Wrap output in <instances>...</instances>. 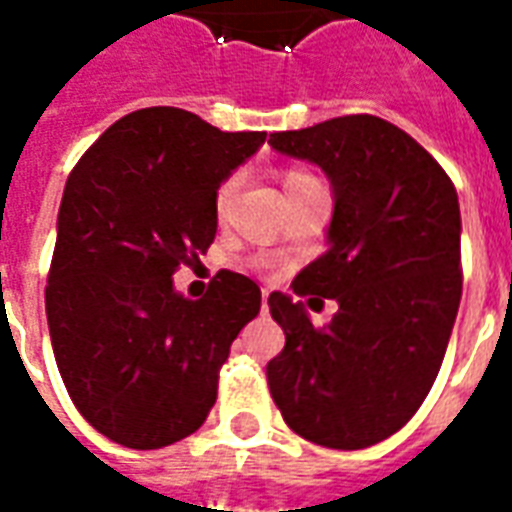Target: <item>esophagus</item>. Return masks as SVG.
<instances>
[{"label": "esophagus", "mask_w": 512, "mask_h": 512, "mask_svg": "<svg viewBox=\"0 0 512 512\" xmlns=\"http://www.w3.org/2000/svg\"><path fill=\"white\" fill-rule=\"evenodd\" d=\"M260 301H263V312H268V290H263V296H260Z\"/></svg>", "instance_id": "1"}]
</instances>
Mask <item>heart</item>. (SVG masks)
I'll use <instances>...</instances> for the list:
<instances>
[{
  "label": "heart",
  "mask_w": 512,
  "mask_h": 512,
  "mask_svg": "<svg viewBox=\"0 0 512 512\" xmlns=\"http://www.w3.org/2000/svg\"><path fill=\"white\" fill-rule=\"evenodd\" d=\"M304 178H312V175L301 172V169H290L288 178H285V186H290V183H296V180H304ZM235 189H238V175L227 178L222 186H219V191H216V211L224 213V208H227V202H230V197H233Z\"/></svg>",
  "instance_id": "heart-1"
}]
</instances>
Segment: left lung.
<instances>
[{"label":"left lung","instance_id":"1","mask_svg":"<svg viewBox=\"0 0 512 512\" xmlns=\"http://www.w3.org/2000/svg\"><path fill=\"white\" fill-rule=\"evenodd\" d=\"M268 145L332 183L329 249L293 290L340 307L315 329L301 301L268 296L285 332L268 389L301 439L365 450L403 428L439 376L463 288L458 194L439 161L381 117H334Z\"/></svg>","mask_w":512,"mask_h":512}]
</instances>
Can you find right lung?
<instances>
[{
    "mask_svg": "<svg viewBox=\"0 0 512 512\" xmlns=\"http://www.w3.org/2000/svg\"><path fill=\"white\" fill-rule=\"evenodd\" d=\"M266 131H219L175 106L109 126L73 167L46 285L51 348L82 417L131 450L200 428L260 288L219 271L202 299L172 285L216 235V189Z\"/></svg>",
    "mask_w": 512,
    "mask_h": 512,
    "instance_id": "obj_1",
    "label": "right lung"
}]
</instances>
